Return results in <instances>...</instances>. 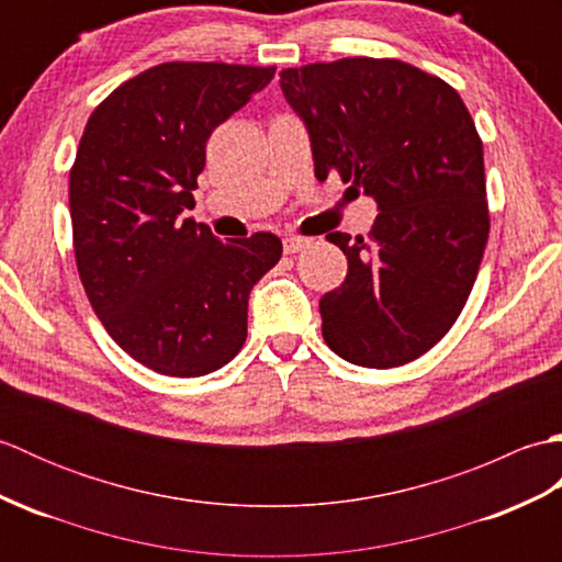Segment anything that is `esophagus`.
<instances>
[{"instance_id":"1","label":"esophagus","mask_w":562,"mask_h":562,"mask_svg":"<svg viewBox=\"0 0 562 562\" xmlns=\"http://www.w3.org/2000/svg\"><path fill=\"white\" fill-rule=\"evenodd\" d=\"M308 244V238H302V236H288L282 241V246H284V254H300V250H304Z\"/></svg>"}]
</instances>
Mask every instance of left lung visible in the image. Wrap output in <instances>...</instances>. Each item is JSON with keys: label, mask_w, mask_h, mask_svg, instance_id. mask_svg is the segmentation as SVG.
<instances>
[{"label": "left lung", "mask_w": 562, "mask_h": 562, "mask_svg": "<svg viewBox=\"0 0 562 562\" xmlns=\"http://www.w3.org/2000/svg\"><path fill=\"white\" fill-rule=\"evenodd\" d=\"M280 87L318 181L338 171L379 210L367 241L326 236L348 256L345 282L318 304L328 348L360 367L413 362L459 318L491 232L471 113L447 81L401 59L282 69Z\"/></svg>", "instance_id": "1"}]
</instances>
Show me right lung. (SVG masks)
<instances>
[{
  "instance_id": "add662e5",
  "label": "right lung",
  "mask_w": 562,
  "mask_h": 562,
  "mask_svg": "<svg viewBox=\"0 0 562 562\" xmlns=\"http://www.w3.org/2000/svg\"><path fill=\"white\" fill-rule=\"evenodd\" d=\"M274 67L166 63L91 113L69 171L83 290L109 336L166 376H202L241 350L254 284L282 256L274 234L222 238L188 217L212 130Z\"/></svg>"
}]
</instances>
